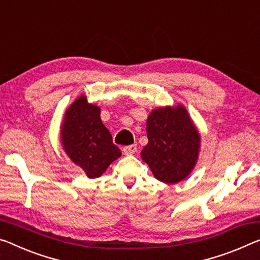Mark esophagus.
Returning <instances> with one entry per match:
<instances>
[{"label": "esophagus", "mask_w": 260, "mask_h": 260, "mask_svg": "<svg viewBox=\"0 0 260 260\" xmlns=\"http://www.w3.org/2000/svg\"><path fill=\"white\" fill-rule=\"evenodd\" d=\"M136 151H137V145H136V144H133V145H127V146L123 147V153L126 154V155L134 154Z\"/></svg>", "instance_id": "34e87169"}]
</instances>
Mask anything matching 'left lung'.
Returning <instances> with one entry per match:
<instances>
[{
	"mask_svg": "<svg viewBox=\"0 0 260 260\" xmlns=\"http://www.w3.org/2000/svg\"><path fill=\"white\" fill-rule=\"evenodd\" d=\"M149 143L141 155L161 182L177 183L197 162L200 135L182 106L153 110L146 122Z\"/></svg>",
	"mask_w": 260,
	"mask_h": 260,
	"instance_id": "obj_1",
	"label": "left lung"
}]
</instances>
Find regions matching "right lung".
<instances>
[{
    "label": "right lung",
    "mask_w": 260,
    "mask_h": 260,
    "mask_svg": "<svg viewBox=\"0 0 260 260\" xmlns=\"http://www.w3.org/2000/svg\"><path fill=\"white\" fill-rule=\"evenodd\" d=\"M100 108L80 96L67 109L61 125V143L71 160L85 171L88 178L102 175L121 155L109 130L100 117Z\"/></svg>",
    "instance_id": "right-lung-1"
}]
</instances>
